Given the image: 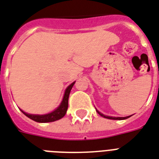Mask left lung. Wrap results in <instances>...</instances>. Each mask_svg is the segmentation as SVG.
<instances>
[{
	"label": "left lung",
	"instance_id": "obj_1",
	"mask_svg": "<svg viewBox=\"0 0 159 159\" xmlns=\"http://www.w3.org/2000/svg\"><path fill=\"white\" fill-rule=\"evenodd\" d=\"M97 112H98V113L100 116H102V117H105V118H108V119H112V120H123V119H127V118H128L129 117H131V116H128V117H109V116H105L104 114H102V113H101V112H99V111H98V110H96Z\"/></svg>",
	"mask_w": 159,
	"mask_h": 159
}]
</instances>
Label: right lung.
Returning a JSON list of instances; mask_svg holds the SVG:
<instances>
[{
    "instance_id": "add662e5",
    "label": "right lung",
    "mask_w": 159,
    "mask_h": 159,
    "mask_svg": "<svg viewBox=\"0 0 159 159\" xmlns=\"http://www.w3.org/2000/svg\"><path fill=\"white\" fill-rule=\"evenodd\" d=\"M74 83L75 82H72L71 85H69L68 87H67V88L65 91L63 99H62V101L61 102L60 106L58 107L56 110H54L53 112L44 115H34L26 113V112H23L22 110H20V111L26 115V117H28L29 118H31V119H32L35 122H37V123H50V122H54V121L61 119L66 113L67 107H68L69 94H70V92H71V88L73 87Z\"/></svg>"
}]
</instances>
